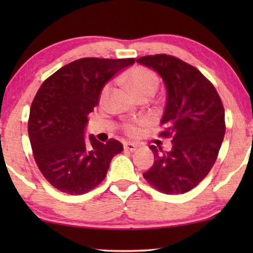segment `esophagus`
Returning a JSON list of instances; mask_svg holds the SVG:
<instances>
[{
  "mask_svg": "<svg viewBox=\"0 0 253 253\" xmlns=\"http://www.w3.org/2000/svg\"><path fill=\"white\" fill-rule=\"evenodd\" d=\"M138 148V145L137 144H133V143H126L124 144V150L126 151H129V152H134Z\"/></svg>",
  "mask_w": 253,
  "mask_h": 253,
  "instance_id": "1",
  "label": "esophagus"
}]
</instances>
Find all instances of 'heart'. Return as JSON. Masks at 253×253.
<instances>
[{
  "label": "heart",
  "mask_w": 253,
  "mask_h": 253,
  "mask_svg": "<svg viewBox=\"0 0 253 253\" xmlns=\"http://www.w3.org/2000/svg\"><path fill=\"white\" fill-rule=\"evenodd\" d=\"M123 81L126 83V85L132 89V92L136 94V96H140L144 94H148V93H152L154 94L157 92L159 81L157 75L154 72L145 68H134L130 72L123 77ZM109 91V85H106L103 87L101 92V101L105 100L107 96V93ZM144 121L138 123H131L126 126L127 133L131 134V136H136V134L139 133L140 130V124L143 123Z\"/></svg>",
  "instance_id": "b5f03b06"
}]
</instances>
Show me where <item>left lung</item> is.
<instances>
[{
    "mask_svg": "<svg viewBox=\"0 0 253 253\" xmlns=\"http://www.w3.org/2000/svg\"><path fill=\"white\" fill-rule=\"evenodd\" d=\"M162 78L167 99L160 121L162 137H171V150L150 146L154 164L144 178L167 195L188 192L206 177L223 141L224 109L216 89L192 65L169 56L138 58Z\"/></svg>",
    "mask_w": 253,
    "mask_h": 253,
    "instance_id": "1",
    "label": "left lung"
}]
</instances>
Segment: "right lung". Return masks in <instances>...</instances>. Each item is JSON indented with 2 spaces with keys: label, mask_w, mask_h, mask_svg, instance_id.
Returning a JSON list of instances; mask_svg holds the SVG:
<instances>
[{
  "label": "right lung",
  "mask_w": 253,
  "mask_h": 253,
  "mask_svg": "<svg viewBox=\"0 0 253 253\" xmlns=\"http://www.w3.org/2000/svg\"><path fill=\"white\" fill-rule=\"evenodd\" d=\"M133 63L134 58H81L42 83L30 109L29 137L38 167L54 188L83 195L105 179L123 145L86 136L87 115L107 83Z\"/></svg>",
  "instance_id": "add662e5"
}]
</instances>
